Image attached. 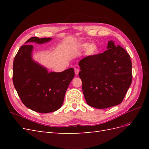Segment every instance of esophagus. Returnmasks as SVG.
Listing matches in <instances>:
<instances>
[{"instance_id":"34e87169","label":"esophagus","mask_w":149,"mask_h":149,"mask_svg":"<svg viewBox=\"0 0 149 149\" xmlns=\"http://www.w3.org/2000/svg\"><path fill=\"white\" fill-rule=\"evenodd\" d=\"M79 70L78 68H76L74 70V73H75L76 75H78V73H79Z\"/></svg>"}]
</instances>
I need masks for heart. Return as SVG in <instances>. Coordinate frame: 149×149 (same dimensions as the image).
Segmentation results:
<instances>
[{"instance_id":"obj_1","label":"heart","mask_w":149,"mask_h":149,"mask_svg":"<svg viewBox=\"0 0 149 149\" xmlns=\"http://www.w3.org/2000/svg\"><path fill=\"white\" fill-rule=\"evenodd\" d=\"M88 43H84L79 45V48L81 49H84L85 48H86L88 46ZM99 48L97 45L94 44V43H92L90 44L88 47L86 49V54L88 56H93L94 55L98 52Z\"/></svg>"}]
</instances>
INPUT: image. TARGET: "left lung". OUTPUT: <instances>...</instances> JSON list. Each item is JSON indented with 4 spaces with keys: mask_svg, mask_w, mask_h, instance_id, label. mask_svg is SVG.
<instances>
[{
    "mask_svg": "<svg viewBox=\"0 0 149 149\" xmlns=\"http://www.w3.org/2000/svg\"><path fill=\"white\" fill-rule=\"evenodd\" d=\"M107 48L79 62L86 101L97 109L120 104L132 80V62L127 52L112 41L108 42Z\"/></svg>",
    "mask_w": 149,
    "mask_h": 149,
    "instance_id": "8db88e82",
    "label": "left lung"
}]
</instances>
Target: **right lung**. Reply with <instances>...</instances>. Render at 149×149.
<instances>
[{
  "label": "right lung",
  "mask_w": 149,
  "mask_h": 149,
  "mask_svg": "<svg viewBox=\"0 0 149 149\" xmlns=\"http://www.w3.org/2000/svg\"><path fill=\"white\" fill-rule=\"evenodd\" d=\"M51 38L31 37L25 43L42 44ZM33 46L22 45L13 64V83L24 104L40 113L55 111L61 107L68 87L74 76L71 68L60 73L50 72L31 58Z\"/></svg>",
  "instance_id": "1"
}]
</instances>
